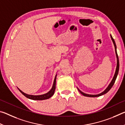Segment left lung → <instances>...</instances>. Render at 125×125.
Masks as SVG:
<instances>
[{
    "instance_id": "8db88e82",
    "label": "left lung",
    "mask_w": 125,
    "mask_h": 125,
    "mask_svg": "<svg viewBox=\"0 0 125 125\" xmlns=\"http://www.w3.org/2000/svg\"><path fill=\"white\" fill-rule=\"evenodd\" d=\"M111 36V40L112 41H113V43H114V46H115V52H116V57H117V67H116V72H115V75H114V78L113 80H112L111 82L110 83V84H109V85L108 86V87H107L106 89L103 92H102L101 93H100V94H98V95H89V94H85V93H83L82 92H81L79 89H78V90L79 91V92L81 93V94L85 96H88V97H98V96H101V95H103L106 94V93H107V92H109V91L111 89V88H112V86H113V85L114 84V83H115V82L116 80V78H117V74H118V70H119V60H118V55H117V51H116V43H115V41H114V39L113 38V37H112V36L110 35Z\"/></svg>"
}]
</instances>
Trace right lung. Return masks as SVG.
Wrapping results in <instances>:
<instances>
[{"instance_id":"right-lung-1","label":"right lung","mask_w":125,"mask_h":125,"mask_svg":"<svg viewBox=\"0 0 125 125\" xmlns=\"http://www.w3.org/2000/svg\"><path fill=\"white\" fill-rule=\"evenodd\" d=\"M56 76L54 78L53 84L52 88L49 92L47 93H46L45 94L41 95H29L27 94H25L24 92H22L21 90H20L18 88V89L19 90L20 92L24 95L25 96H26V98H29L30 99H32V100H45V99H47L51 98L53 95L54 94L55 89H56Z\"/></svg>"}]
</instances>
